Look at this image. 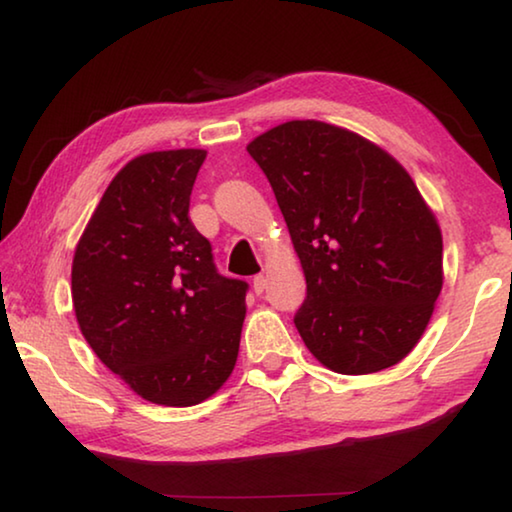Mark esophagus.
Here are the masks:
<instances>
[{"instance_id":"esophagus-1","label":"esophagus","mask_w":512,"mask_h":512,"mask_svg":"<svg viewBox=\"0 0 512 512\" xmlns=\"http://www.w3.org/2000/svg\"><path fill=\"white\" fill-rule=\"evenodd\" d=\"M251 286H254V293L256 295H263V290L267 288V277H265V274H256L254 281H251Z\"/></svg>"}]
</instances>
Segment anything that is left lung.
I'll list each match as a JSON object with an SVG mask.
<instances>
[{
  "instance_id": "obj_1",
  "label": "left lung",
  "mask_w": 512,
  "mask_h": 512,
  "mask_svg": "<svg viewBox=\"0 0 512 512\" xmlns=\"http://www.w3.org/2000/svg\"><path fill=\"white\" fill-rule=\"evenodd\" d=\"M300 256L295 327L322 366L384 371L426 332L444 283L442 231L403 164L338 125L288 121L247 146Z\"/></svg>"
}]
</instances>
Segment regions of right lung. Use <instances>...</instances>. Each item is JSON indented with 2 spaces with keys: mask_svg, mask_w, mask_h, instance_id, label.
Wrapping results in <instances>:
<instances>
[{
  "mask_svg": "<svg viewBox=\"0 0 512 512\" xmlns=\"http://www.w3.org/2000/svg\"><path fill=\"white\" fill-rule=\"evenodd\" d=\"M201 148L130 160L102 194L73 258L80 329L109 371L144 400L190 407L233 373L247 283L222 277L194 229Z\"/></svg>",
  "mask_w": 512,
  "mask_h": 512,
  "instance_id": "1",
  "label": "right lung"
}]
</instances>
